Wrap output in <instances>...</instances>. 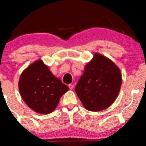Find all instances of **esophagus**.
<instances>
[{
	"label": "esophagus",
	"mask_w": 146,
	"mask_h": 146,
	"mask_svg": "<svg viewBox=\"0 0 146 146\" xmlns=\"http://www.w3.org/2000/svg\"><path fill=\"white\" fill-rule=\"evenodd\" d=\"M68 87H69V88L70 89V90H72L74 88V85L71 84H70L68 85Z\"/></svg>",
	"instance_id": "obj_1"
}]
</instances>
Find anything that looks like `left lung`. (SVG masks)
<instances>
[{
    "mask_svg": "<svg viewBox=\"0 0 146 146\" xmlns=\"http://www.w3.org/2000/svg\"><path fill=\"white\" fill-rule=\"evenodd\" d=\"M121 83L119 68L108 58L96 52L93 58L85 66L75 92L86 109L102 111L114 102Z\"/></svg>",
    "mask_w": 146,
    "mask_h": 146,
    "instance_id": "1",
    "label": "left lung"
}]
</instances>
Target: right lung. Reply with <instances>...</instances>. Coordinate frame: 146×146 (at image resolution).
I'll use <instances>...</instances> for the list:
<instances>
[{"instance_id":"1","label":"right lung","mask_w":146,"mask_h":146,"mask_svg":"<svg viewBox=\"0 0 146 146\" xmlns=\"http://www.w3.org/2000/svg\"><path fill=\"white\" fill-rule=\"evenodd\" d=\"M19 88L26 104L42 114L52 112L60 98L69 90L40 59L24 70L19 78Z\"/></svg>"}]
</instances>
